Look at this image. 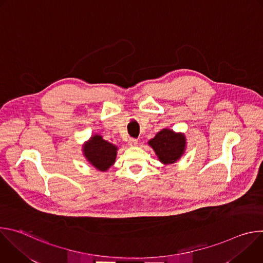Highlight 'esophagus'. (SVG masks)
Returning <instances> with one entry per match:
<instances>
[{"instance_id":"34e87169","label":"esophagus","mask_w":263,"mask_h":263,"mask_svg":"<svg viewBox=\"0 0 263 263\" xmlns=\"http://www.w3.org/2000/svg\"><path fill=\"white\" fill-rule=\"evenodd\" d=\"M128 143H129V145H131V146H135V145L138 144V140L135 139V138H130Z\"/></svg>"}]
</instances>
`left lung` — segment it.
<instances>
[{"label": "left lung", "mask_w": 263, "mask_h": 263, "mask_svg": "<svg viewBox=\"0 0 263 263\" xmlns=\"http://www.w3.org/2000/svg\"><path fill=\"white\" fill-rule=\"evenodd\" d=\"M148 144L155 151L158 159L163 164H172L184 154L186 139L182 133H176L170 129H162Z\"/></svg>", "instance_id": "left-lung-1"}]
</instances>
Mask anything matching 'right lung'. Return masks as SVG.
<instances>
[{
    "label": "right lung",
    "mask_w": 263,
    "mask_h": 263,
    "mask_svg": "<svg viewBox=\"0 0 263 263\" xmlns=\"http://www.w3.org/2000/svg\"><path fill=\"white\" fill-rule=\"evenodd\" d=\"M118 147L103 139L101 135H93L83 146V154L88 162L97 170L105 172L116 162Z\"/></svg>",
    "instance_id": "obj_1"
}]
</instances>
